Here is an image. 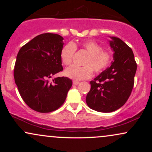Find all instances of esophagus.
I'll return each instance as SVG.
<instances>
[{
	"instance_id": "obj_1",
	"label": "esophagus",
	"mask_w": 152,
	"mask_h": 152,
	"mask_svg": "<svg viewBox=\"0 0 152 152\" xmlns=\"http://www.w3.org/2000/svg\"><path fill=\"white\" fill-rule=\"evenodd\" d=\"M73 83H74V85H78L80 83V82L77 81H73Z\"/></svg>"
}]
</instances>
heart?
Listing matches in <instances>:
<instances>
[{
	"instance_id": "b5f03b06",
	"label": "heart",
	"mask_w": 152,
	"mask_h": 152,
	"mask_svg": "<svg viewBox=\"0 0 152 152\" xmlns=\"http://www.w3.org/2000/svg\"><path fill=\"white\" fill-rule=\"evenodd\" d=\"M81 46L88 53V56L83 62V66H71L65 71L66 76L76 80L88 79L94 72L100 74L106 70L113 61V55L109 50H103V47L96 41H86L81 43ZM76 50V46L73 43H68L61 50L60 57L63 64L69 66Z\"/></svg>"
}]
</instances>
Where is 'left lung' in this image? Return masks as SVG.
I'll return each instance as SVG.
<instances>
[{"mask_svg": "<svg viewBox=\"0 0 152 152\" xmlns=\"http://www.w3.org/2000/svg\"><path fill=\"white\" fill-rule=\"evenodd\" d=\"M114 61L91 81L86 104L91 109L109 113L121 108L130 96L134 84L137 63L132 48L120 38L111 37Z\"/></svg>", "mask_w": 152, "mask_h": 152, "instance_id": "1", "label": "left lung"}]
</instances>
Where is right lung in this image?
I'll return each mask as SVG.
<instances>
[{"instance_id":"add662e5","label":"right lung","mask_w":152,"mask_h":152,"mask_svg":"<svg viewBox=\"0 0 152 152\" xmlns=\"http://www.w3.org/2000/svg\"><path fill=\"white\" fill-rule=\"evenodd\" d=\"M64 38L43 34L19 50L14 67V79L20 96L31 109L48 113L62 106L72 86L68 77L50 78L63 71L60 53Z\"/></svg>"}]
</instances>
